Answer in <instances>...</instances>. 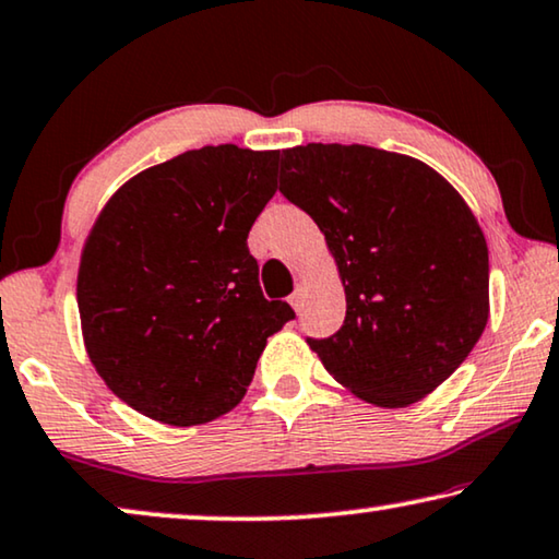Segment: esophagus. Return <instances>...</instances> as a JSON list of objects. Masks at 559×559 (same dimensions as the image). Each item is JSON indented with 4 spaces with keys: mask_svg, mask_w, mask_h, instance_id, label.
Here are the masks:
<instances>
[{
    "mask_svg": "<svg viewBox=\"0 0 559 559\" xmlns=\"http://www.w3.org/2000/svg\"><path fill=\"white\" fill-rule=\"evenodd\" d=\"M289 305L295 307V312H302V305H305V295H302V289H295L293 297H289Z\"/></svg>",
    "mask_w": 559,
    "mask_h": 559,
    "instance_id": "esophagus-1",
    "label": "esophagus"
}]
</instances>
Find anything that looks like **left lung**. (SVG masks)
<instances>
[{"instance_id":"8db88e82","label":"left lung","mask_w":559,"mask_h":559,"mask_svg":"<svg viewBox=\"0 0 559 559\" xmlns=\"http://www.w3.org/2000/svg\"><path fill=\"white\" fill-rule=\"evenodd\" d=\"M280 191L325 234L345 322L307 337L337 383L380 408L411 406L472 353L489 320V249L433 168L370 145L282 153Z\"/></svg>"}]
</instances>
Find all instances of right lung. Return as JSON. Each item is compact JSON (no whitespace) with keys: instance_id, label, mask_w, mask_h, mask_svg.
Listing matches in <instances>:
<instances>
[{"instance_id":"right-lung-1","label":"right lung","mask_w":559,"mask_h":559,"mask_svg":"<svg viewBox=\"0 0 559 559\" xmlns=\"http://www.w3.org/2000/svg\"><path fill=\"white\" fill-rule=\"evenodd\" d=\"M280 151L204 145L120 186L85 241L87 355L128 406L168 426L245 399L266 337L295 318L266 299L247 237L277 191Z\"/></svg>"}]
</instances>
